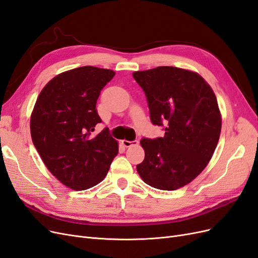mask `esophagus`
I'll use <instances>...</instances> for the list:
<instances>
[{
  "label": "esophagus",
  "mask_w": 258,
  "mask_h": 258,
  "mask_svg": "<svg viewBox=\"0 0 258 258\" xmlns=\"http://www.w3.org/2000/svg\"><path fill=\"white\" fill-rule=\"evenodd\" d=\"M121 144L124 147H130V146H134V145H138L139 141H138V140H134V141H127V140H122Z\"/></svg>",
  "instance_id": "1"
}]
</instances>
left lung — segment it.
Masks as SVG:
<instances>
[{
  "mask_svg": "<svg viewBox=\"0 0 258 258\" xmlns=\"http://www.w3.org/2000/svg\"><path fill=\"white\" fill-rule=\"evenodd\" d=\"M146 96L151 120L165 137L141 140L145 158L137 166L143 181L174 190L190 183L212 158L222 118L210 85L188 70L158 67L135 72Z\"/></svg>",
  "mask_w": 258,
  "mask_h": 258,
  "instance_id": "1",
  "label": "left lung"
}]
</instances>
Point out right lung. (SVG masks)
<instances>
[{
	"label": "right lung",
	"instance_id": "obj_1",
	"mask_svg": "<svg viewBox=\"0 0 258 258\" xmlns=\"http://www.w3.org/2000/svg\"><path fill=\"white\" fill-rule=\"evenodd\" d=\"M115 75L91 66L63 72L47 83L31 115V137L50 173L74 190H85L106 176L118 143L96 108L101 90Z\"/></svg>",
	"mask_w": 258,
	"mask_h": 258
}]
</instances>
